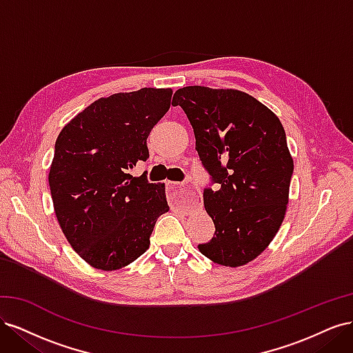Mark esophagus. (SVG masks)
Returning <instances> with one entry per match:
<instances>
[{"label":"esophagus","mask_w":353,"mask_h":353,"mask_svg":"<svg viewBox=\"0 0 353 353\" xmlns=\"http://www.w3.org/2000/svg\"><path fill=\"white\" fill-rule=\"evenodd\" d=\"M166 190H168L169 199L174 203H176V205L188 206L197 200L196 191L188 184H179V183H172V181H168Z\"/></svg>","instance_id":"34e87169"}]
</instances>
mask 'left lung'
<instances>
[{"label": "left lung", "mask_w": 353, "mask_h": 353, "mask_svg": "<svg viewBox=\"0 0 353 353\" xmlns=\"http://www.w3.org/2000/svg\"><path fill=\"white\" fill-rule=\"evenodd\" d=\"M193 126L210 185L203 190L215 234L199 250L223 266L259 256L285 215L293 159L284 128L268 108L237 90L185 87L174 94Z\"/></svg>", "instance_id": "obj_1"}]
</instances>
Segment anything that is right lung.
Returning <instances> with one entry per match:
<instances>
[{
    "label": "right lung",
    "instance_id": "right-lung-1",
    "mask_svg": "<svg viewBox=\"0 0 353 353\" xmlns=\"http://www.w3.org/2000/svg\"><path fill=\"white\" fill-rule=\"evenodd\" d=\"M172 90L143 88L90 104L63 128L48 183L56 216L81 258L119 270L148 249L169 210L165 185L132 176L148 159L147 138L170 108Z\"/></svg>",
    "mask_w": 353,
    "mask_h": 353
}]
</instances>
